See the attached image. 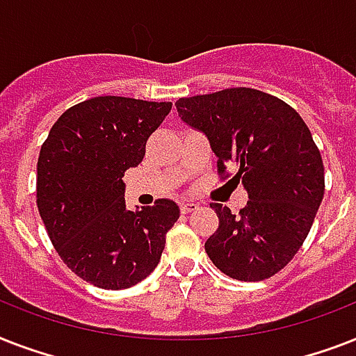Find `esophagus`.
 I'll return each mask as SVG.
<instances>
[{"instance_id": "1", "label": "esophagus", "mask_w": 356, "mask_h": 356, "mask_svg": "<svg viewBox=\"0 0 356 356\" xmlns=\"http://www.w3.org/2000/svg\"><path fill=\"white\" fill-rule=\"evenodd\" d=\"M200 209V203H195V201H184V203H181V212L183 214H188V212H194Z\"/></svg>"}]
</instances>
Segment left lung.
I'll return each mask as SVG.
<instances>
[{"instance_id":"obj_1","label":"left lung","mask_w":356,"mask_h":356,"mask_svg":"<svg viewBox=\"0 0 356 356\" xmlns=\"http://www.w3.org/2000/svg\"><path fill=\"white\" fill-rule=\"evenodd\" d=\"M177 113L205 134L218 172L236 170L248 205L238 214L212 203L220 218L205 242L212 264L238 281H262L293 259L325 192L320 149L290 105L253 88L181 97Z\"/></svg>"}]
</instances>
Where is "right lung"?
Wrapping results in <instances>:
<instances>
[{"instance_id": "1", "label": "right lung", "mask_w": 356, "mask_h": 356, "mask_svg": "<svg viewBox=\"0 0 356 356\" xmlns=\"http://www.w3.org/2000/svg\"><path fill=\"white\" fill-rule=\"evenodd\" d=\"M172 103L99 96L70 107L42 144L36 205L53 248L83 281L122 290L155 270L179 218L172 200L125 209L123 173L138 166L145 142Z\"/></svg>"}]
</instances>
